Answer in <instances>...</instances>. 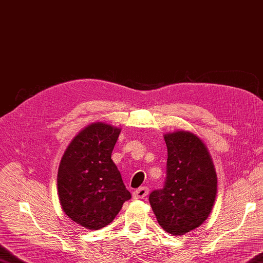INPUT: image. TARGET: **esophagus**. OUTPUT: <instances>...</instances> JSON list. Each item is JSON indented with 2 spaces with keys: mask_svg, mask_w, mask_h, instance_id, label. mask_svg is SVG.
Returning a JSON list of instances; mask_svg holds the SVG:
<instances>
[{
  "mask_svg": "<svg viewBox=\"0 0 263 263\" xmlns=\"http://www.w3.org/2000/svg\"><path fill=\"white\" fill-rule=\"evenodd\" d=\"M147 194H148V189L146 186H143V187H139L138 190H136L133 193V197L136 200H141V199H145Z\"/></svg>",
  "mask_w": 263,
  "mask_h": 263,
  "instance_id": "34e87169",
  "label": "esophagus"
}]
</instances>
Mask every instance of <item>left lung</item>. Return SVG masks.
Wrapping results in <instances>:
<instances>
[{"mask_svg":"<svg viewBox=\"0 0 263 263\" xmlns=\"http://www.w3.org/2000/svg\"><path fill=\"white\" fill-rule=\"evenodd\" d=\"M167 177L161 190L149 194V204L165 232L180 236L206 220L217 195V174L205 144L185 130L164 135Z\"/></svg>","mask_w":263,"mask_h":263,"instance_id":"left-lung-1","label":"left lung"}]
</instances>
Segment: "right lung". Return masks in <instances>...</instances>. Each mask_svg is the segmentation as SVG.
<instances>
[{"instance_id": "right-lung-1", "label": "right lung", "mask_w": 263, "mask_h": 263, "mask_svg": "<svg viewBox=\"0 0 263 263\" xmlns=\"http://www.w3.org/2000/svg\"><path fill=\"white\" fill-rule=\"evenodd\" d=\"M120 128L93 122L69 144L58 171L59 200L64 213L86 229L111 223L132 197L111 159Z\"/></svg>"}]
</instances>
